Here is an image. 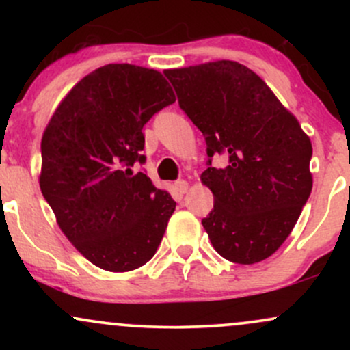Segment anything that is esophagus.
<instances>
[{
    "mask_svg": "<svg viewBox=\"0 0 350 350\" xmlns=\"http://www.w3.org/2000/svg\"><path fill=\"white\" fill-rule=\"evenodd\" d=\"M174 186H176V191H178L179 194H186V191H187L189 184H187V180L180 179V180H178V183L174 184Z\"/></svg>",
    "mask_w": 350,
    "mask_h": 350,
    "instance_id": "obj_1",
    "label": "esophagus"
}]
</instances>
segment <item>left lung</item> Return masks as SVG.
<instances>
[{
	"mask_svg": "<svg viewBox=\"0 0 350 350\" xmlns=\"http://www.w3.org/2000/svg\"><path fill=\"white\" fill-rule=\"evenodd\" d=\"M164 74L206 138L200 180L214 194V208L202 226L212 247L228 262H262L288 239L311 194V139L242 64L215 60ZM217 152L229 156L226 168L211 166Z\"/></svg>",
	"mask_w": 350,
	"mask_h": 350,
	"instance_id": "obj_1",
	"label": "left lung"
}]
</instances>
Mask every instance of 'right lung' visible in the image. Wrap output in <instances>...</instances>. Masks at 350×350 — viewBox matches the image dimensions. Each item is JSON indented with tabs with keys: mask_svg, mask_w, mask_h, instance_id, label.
<instances>
[{
	"mask_svg": "<svg viewBox=\"0 0 350 350\" xmlns=\"http://www.w3.org/2000/svg\"><path fill=\"white\" fill-rule=\"evenodd\" d=\"M174 102L161 72L108 64L72 88L44 130V199L64 235L102 270H136L161 243L176 202L131 167L146 159L143 126Z\"/></svg>",
	"mask_w": 350,
	"mask_h": 350,
	"instance_id": "obj_1",
	"label": "right lung"
}]
</instances>
